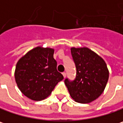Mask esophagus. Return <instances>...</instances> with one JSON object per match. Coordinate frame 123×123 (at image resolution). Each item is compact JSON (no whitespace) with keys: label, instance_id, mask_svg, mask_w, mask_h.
I'll return each instance as SVG.
<instances>
[{"label":"esophagus","instance_id":"1","mask_svg":"<svg viewBox=\"0 0 123 123\" xmlns=\"http://www.w3.org/2000/svg\"><path fill=\"white\" fill-rule=\"evenodd\" d=\"M62 75H63V76H64V78H66V74L65 73V72H64V73H62Z\"/></svg>","mask_w":123,"mask_h":123}]
</instances>
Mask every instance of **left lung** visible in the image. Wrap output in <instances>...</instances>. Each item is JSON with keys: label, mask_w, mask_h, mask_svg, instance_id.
<instances>
[{"label": "left lung", "mask_w": 123, "mask_h": 123, "mask_svg": "<svg viewBox=\"0 0 123 123\" xmlns=\"http://www.w3.org/2000/svg\"><path fill=\"white\" fill-rule=\"evenodd\" d=\"M71 52L76 67V76L73 81L66 78L65 85L76 102H92L103 93L107 84L109 73L106 64L87 48H71Z\"/></svg>", "instance_id": "left-lung-1"}]
</instances>
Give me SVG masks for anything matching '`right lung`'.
I'll list each match as a JSON object with an SVG mask.
<instances>
[{"mask_svg":"<svg viewBox=\"0 0 123 123\" xmlns=\"http://www.w3.org/2000/svg\"><path fill=\"white\" fill-rule=\"evenodd\" d=\"M54 49L36 47L17 62L15 81L20 91L33 101L46 99L64 76L57 70Z\"/></svg>","mask_w":123,"mask_h":123,"instance_id":"obj_1","label":"right lung"}]
</instances>
